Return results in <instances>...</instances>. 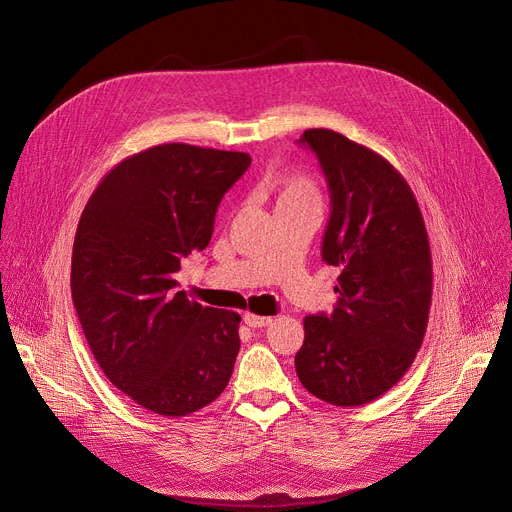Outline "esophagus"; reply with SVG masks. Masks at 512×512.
<instances>
[{
    "label": "esophagus",
    "instance_id": "obj_1",
    "mask_svg": "<svg viewBox=\"0 0 512 512\" xmlns=\"http://www.w3.org/2000/svg\"><path fill=\"white\" fill-rule=\"evenodd\" d=\"M245 324L247 326H251V328H265V326H269L271 322H273V318H265V316H255V314H245Z\"/></svg>",
    "mask_w": 512,
    "mask_h": 512
}]
</instances>
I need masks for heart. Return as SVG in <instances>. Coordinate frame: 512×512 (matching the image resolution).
Segmentation results:
<instances>
[{
    "label": "heart",
    "instance_id": "heart-1",
    "mask_svg": "<svg viewBox=\"0 0 512 512\" xmlns=\"http://www.w3.org/2000/svg\"><path fill=\"white\" fill-rule=\"evenodd\" d=\"M269 186L275 196L277 212L320 206V188L314 178L304 172H281Z\"/></svg>",
    "mask_w": 512,
    "mask_h": 512
}]
</instances>
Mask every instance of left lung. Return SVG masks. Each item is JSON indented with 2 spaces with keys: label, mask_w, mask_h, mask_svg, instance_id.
I'll return each mask as SVG.
<instances>
[{
  "label": "left lung",
  "mask_w": 512,
  "mask_h": 512,
  "mask_svg": "<svg viewBox=\"0 0 512 512\" xmlns=\"http://www.w3.org/2000/svg\"><path fill=\"white\" fill-rule=\"evenodd\" d=\"M328 182L322 259L340 267L332 314L304 318L300 383L318 399L356 407L385 395L409 371L431 304V253L419 204L379 154L332 129H308Z\"/></svg>",
  "instance_id": "left-lung-1"
}]
</instances>
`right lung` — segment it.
<instances>
[{"label": "right lung", "mask_w": 512, "mask_h": 512, "mask_svg": "<svg viewBox=\"0 0 512 512\" xmlns=\"http://www.w3.org/2000/svg\"><path fill=\"white\" fill-rule=\"evenodd\" d=\"M251 156L164 143L95 188L72 247L70 289L105 377L143 409L190 415L225 391L241 316L202 308L174 273L210 243L214 214Z\"/></svg>", "instance_id": "right-lung-1"}]
</instances>
